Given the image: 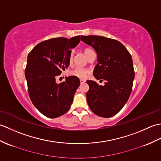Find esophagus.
<instances>
[{"instance_id": "esophagus-1", "label": "esophagus", "mask_w": 161, "mask_h": 161, "mask_svg": "<svg viewBox=\"0 0 161 161\" xmlns=\"http://www.w3.org/2000/svg\"><path fill=\"white\" fill-rule=\"evenodd\" d=\"M80 83H81V84H84V83L86 82V80H82V79H81V80H80Z\"/></svg>"}]
</instances>
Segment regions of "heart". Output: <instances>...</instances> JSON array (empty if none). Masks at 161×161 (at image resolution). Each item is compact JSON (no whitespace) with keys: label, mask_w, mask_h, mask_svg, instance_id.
Segmentation results:
<instances>
[{"label":"heart","mask_w":161,"mask_h":161,"mask_svg":"<svg viewBox=\"0 0 161 161\" xmlns=\"http://www.w3.org/2000/svg\"><path fill=\"white\" fill-rule=\"evenodd\" d=\"M84 53L85 54V55L88 57V56L92 53H93V51L90 48H85L84 50ZM73 55H74V53L73 51H71L69 55H68V62H69L70 64L73 63ZM90 73L89 70L86 68H83V67H75L74 68L73 70H71L69 71V75H71V76L73 77H76L77 78H80V79H83L86 77L88 73Z\"/></svg>","instance_id":"obj_1"}]
</instances>
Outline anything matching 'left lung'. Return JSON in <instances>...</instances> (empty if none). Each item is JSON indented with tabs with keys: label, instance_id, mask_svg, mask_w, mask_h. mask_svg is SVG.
Wrapping results in <instances>:
<instances>
[{
	"label": "left lung",
	"instance_id": "1",
	"mask_svg": "<svg viewBox=\"0 0 161 161\" xmlns=\"http://www.w3.org/2000/svg\"><path fill=\"white\" fill-rule=\"evenodd\" d=\"M81 40L97 53L98 63L94 77L105 80L104 86L86 81L89 86L87 103L97 115L112 117L123 108L131 93L135 76L131 55L117 40L93 35L81 36Z\"/></svg>",
	"mask_w": 161,
	"mask_h": 161
}]
</instances>
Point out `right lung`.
<instances>
[{
    "label": "right lung",
    "mask_w": 161,
    "mask_h": 161,
    "mask_svg": "<svg viewBox=\"0 0 161 161\" xmlns=\"http://www.w3.org/2000/svg\"><path fill=\"white\" fill-rule=\"evenodd\" d=\"M80 42V36L68 39L64 37L43 41L28 54L25 75L32 104L43 115L55 118L69 110L79 78L69 76L56 83V77L69 66L70 49Z\"/></svg>",
    "instance_id": "1"
}]
</instances>
